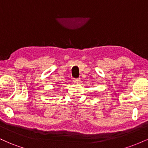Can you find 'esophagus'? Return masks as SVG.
Returning a JSON list of instances; mask_svg holds the SVG:
<instances>
[{"label":"esophagus","instance_id":"34e87169","mask_svg":"<svg viewBox=\"0 0 148 148\" xmlns=\"http://www.w3.org/2000/svg\"><path fill=\"white\" fill-rule=\"evenodd\" d=\"M74 83H75V84H78V83L80 82V79H74Z\"/></svg>","mask_w":148,"mask_h":148}]
</instances>
